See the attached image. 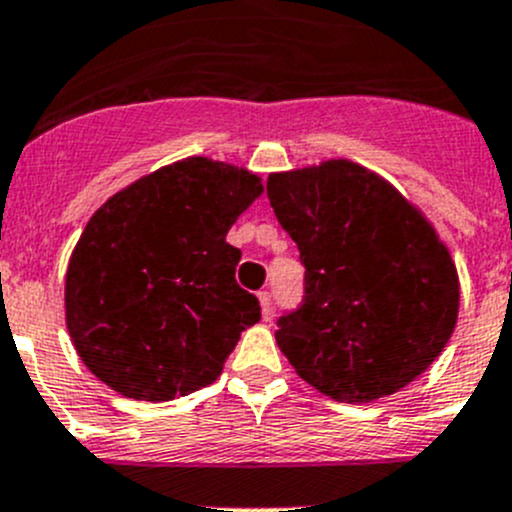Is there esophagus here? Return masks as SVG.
Returning <instances> with one entry per match:
<instances>
[{"mask_svg":"<svg viewBox=\"0 0 512 512\" xmlns=\"http://www.w3.org/2000/svg\"><path fill=\"white\" fill-rule=\"evenodd\" d=\"M258 301H261V316L271 318L273 316V296L268 291H258Z\"/></svg>","mask_w":512,"mask_h":512,"instance_id":"obj_1","label":"esophagus"}]
</instances>
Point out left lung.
Segmentation results:
<instances>
[{"mask_svg": "<svg viewBox=\"0 0 512 512\" xmlns=\"http://www.w3.org/2000/svg\"><path fill=\"white\" fill-rule=\"evenodd\" d=\"M266 191L306 268L301 303L276 321L298 376L341 403H371L421 376L448 343L460 298L433 226L346 159L271 174Z\"/></svg>", "mask_w": 512, "mask_h": 512, "instance_id": "left-lung-1", "label": "left lung"}]
</instances>
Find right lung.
I'll use <instances>...</instances> for the list:
<instances>
[{
	"label": "right lung",
	"mask_w": 512,
	"mask_h": 512,
	"mask_svg": "<svg viewBox=\"0 0 512 512\" xmlns=\"http://www.w3.org/2000/svg\"><path fill=\"white\" fill-rule=\"evenodd\" d=\"M258 176L191 156L111 196L89 219L67 268V328L84 366L136 401H171L224 371L258 323L236 283L234 221L261 194Z\"/></svg>",
	"instance_id": "obj_1"
}]
</instances>
